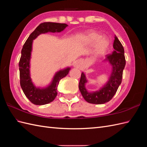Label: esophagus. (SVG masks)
Masks as SVG:
<instances>
[{
    "label": "esophagus",
    "instance_id": "1",
    "mask_svg": "<svg viewBox=\"0 0 147 147\" xmlns=\"http://www.w3.org/2000/svg\"><path fill=\"white\" fill-rule=\"evenodd\" d=\"M74 65L75 66V67H80L81 65V64H82V63L80 61H75V62H74Z\"/></svg>",
    "mask_w": 147,
    "mask_h": 147
}]
</instances>
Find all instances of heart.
Returning a JSON list of instances; mask_svg holds the SVG:
<instances>
[{"label":"heart","instance_id":"heart-1","mask_svg":"<svg viewBox=\"0 0 147 147\" xmlns=\"http://www.w3.org/2000/svg\"><path fill=\"white\" fill-rule=\"evenodd\" d=\"M85 41L89 44L95 43L94 51L97 55H102L108 51L110 47V40L105 36L96 31H90L84 37Z\"/></svg>","mask_w":147,"mask_h":147}]
</instances>
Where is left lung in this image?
<instances>
[{
  "label": "left lung",
  "mask_w": 147,
  "mask_h": 147,
  "mask_svg": "<svg viewBox=\"0 0 147 147\" xmlns=\"http://www.w3.org/2000/svg\"><path fill=\"white\" fill-rule=\"evenodd\" d=\"M114 51L112 54L106 56L105 61H109L112 65V70L109 81L99 91L90 92L85 88L87 80L85 75L82 73L78 88L83 98L86 102L94 104H102L110 101L117 92L121 84L123 72L126 65L124 48L117 36H115L113 42Z\"/></svg>",
  "instance_id": "left-lung-1"
}]
</instances>
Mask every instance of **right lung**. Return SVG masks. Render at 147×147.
I'll use <instances>...</instances> for the list:
<instances>
[{
  "instance_id": "1",
  "label": "right lung",
  "mask_w": 147,
  "mask_h": 147,
  "mask_svg": "<svg viewBox=\"0 0 147 147\" xmlns=\"http://www.w3.org/2000/svg\"><path fill=\"white\" fill-rule=\"evenodd\" d=\"M67 26V24L64 23H43L30 34L22 48L21 56L19 62L20 85L25 96L35 105H45L54 100L57 94V90L59 81L69 74L70 68L67 67L56 72L48 86L45 88L35 86L30 75V60L33 40L41 34L48 32H60Z\"/></svg>"
}]
</instances>
